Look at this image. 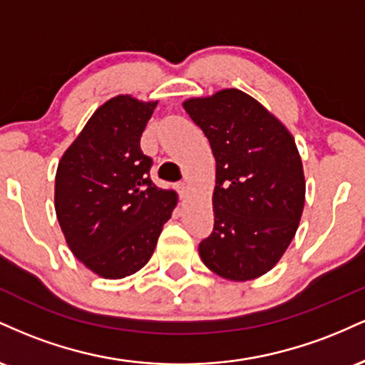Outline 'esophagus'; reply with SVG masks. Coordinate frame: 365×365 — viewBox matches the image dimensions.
I'll list each match as a JSON object with an SVG mask.
<instances>
[{
	"mask_svg": "<svg viewBox=\"0 0 365 365\" xmlns=\"http://www.w3.org/2000/svg\"><path fill=\"white\" fill-rule=\"evenodd\" d=\"M178 194H180V197H187V194H188V183L187 182H182V183H178Z\"/></svg>",
	"mask_w": 365,
	"mask_h": 365,
	"instance_id": "1",
	"label": "esophagus"
}]
</instances>
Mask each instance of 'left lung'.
Returning <instances> with one entry per match:
<instances>
[{
	"mask_svg": "<svg viewBox=\"0 0 365 365\" xmlns=\"http://www.w3.org/2000/svg\"><path fill=\"white\" fill-rule=\"evenodd\" d=\"M216 159L215 228L199 254L212 273L250 282L283 257L305 204L302 158L284 125L238 89L182 103Z\"/></svg>",
	"mask_w": 365,
	"mask_h": 365,
	"instance_id": "1",
	"label": "left lung"
}]
</instances>
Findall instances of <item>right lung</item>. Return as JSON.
<instances>
[{"mask_svg":"<svg viewBox=\"0 0 365 365\" xmlns=\"http://www.w3.org/2000/svg\"><path fill=\"white\" fill-rule=\"evenodd\" d=\"M158 101L120 94L101 104L63 153L54 209L66 245L87 269L120 279L142 269L178 195L149 178L140 135Z\"/></svg>","mask_w":365,"mask_h":365,"instance_id":"add662e5","label":"right lung"}]
</instances>
